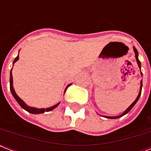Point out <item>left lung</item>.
<instances>
[{"label": "left lung", "mask_w": 151, "mask_h": 151, "mask_svg": "<svg viewBox=\"0 0 151 151\" xmlns=\"http://www.w3.org/2000/svg\"><path fill=\"white\" fill-rule=\"evenodd\" d=\"M134 48V52H135V53H136V61H137V63H138V66H139V68H141V63H140V61H139V59H138V56H139L138 51L136 50V48ZM141 74H142V72H141ZM141 90H142V81H140V90H139V92L138 96H137V98H136V100L134 101L133 103H132L131 106H129V107L128 108V109H127V110H125V111H124V113H123V114H122V115H121V116H118V117H107V118H111V119H114V118H118V117H122L123 115L128 114V113H129V111L131 110L132 108L133 107L134 105H135V104H136V103H137V101H138V99H139V97H140V95H141Z\"/></svg>", "instance_id": "obj_1"}]
</instances>
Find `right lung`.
Segmentation results:
<instances>
[{
	"instance_id": "add662e5",
	"label": "right lung",
	"mask_w": 151,
	"mask_h": 151,
	"mask_svg": "<svg viewBox=\"0 0 151 151\" xmlns=\"http://www.w3.org/2000/svg\"><path fill=\"white\" fill-rule=\"evenodd\" d=\"M18 59H19V55H18V56L15 59V60L13 61V63L17 61ZM70 85H71V84H70V85H69L67 87H69ZM67 87H66V88H67ZM10 90H11V92H12V96L15 99V100L17 101L18 103H19L20 106H21V107L23 108L24 110H26L29 113H31V114H42V113H45V111L46 112H48V111H51V110H52L53 109H54V108H55L57 106L59 105V103H58V104H56V105L53 106H52V107H50V108H47V109H37V108L29 107V106H28L26 105L24 102H23V101H22V99H20L19 97L17 95H16V93L15 92V90H14V88H13L12 74V70H11V73H10ZM66 90H65V92H66Z\"/></svg>"
}]
</instances>
